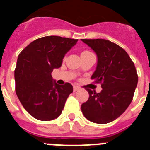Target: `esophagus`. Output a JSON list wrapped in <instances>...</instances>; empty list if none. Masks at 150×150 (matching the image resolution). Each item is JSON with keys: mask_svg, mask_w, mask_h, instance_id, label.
Wrapping results in <instances>:
<instances>
[{"mask_svg": "<svg viewBox=\"0 0 150 150\" xmlns=\"http://www.w3.org/2000/svg\"><path fill=\"white\" fill-rule=\"evenodd\" d=\"M73 89H74V92H76V91H78L79 89V87L76 86H74V87H73Z\"/></svg>", "mask_w": 150, "mask_h": 150, "instance_id": "1", "label": "esophagus"}]
</instances>
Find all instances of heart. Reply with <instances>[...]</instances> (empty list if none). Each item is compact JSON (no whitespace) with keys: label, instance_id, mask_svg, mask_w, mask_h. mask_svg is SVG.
Here are the masks:
<instances>
[{"label":"heart","instance_id":"b5f03b06","mask_svg":"<svg viewBox=\"0 0 150 150\" xmlns=\"http://www.w3.org/2000/svg\"><path fill=\"white\" fill-rule=\"evenodd\" d=\"M86 52H89V51H84V52H82V53H86Z\"/></svg>","mask_w":150,"mask_h":150}]
</instances>
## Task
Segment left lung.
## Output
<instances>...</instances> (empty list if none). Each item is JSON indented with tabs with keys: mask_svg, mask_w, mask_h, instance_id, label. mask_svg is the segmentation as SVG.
<instances>
[{
	"mask_svg": "<svg viewBox=\"0 0 150 150\" xmlns=\"http://www.w3.org/2000/svg\"><path fill=\"white\" fill-rule=\"evenodd\" d=\"M82 41L96 54L97 65L91 79L101 83L103 89L99 93L86 89L89 97L82 104V112L92 122L109 123L121 116L132 100L138 84L135 64L116 43L103 39Z\"/></svg>",
	"mask_w": 150,
	"mask_h": 150,
	"instance_id": "obj_1",
	"label": "left lung"
}]
</instances>
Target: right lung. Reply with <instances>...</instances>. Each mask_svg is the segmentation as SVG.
<instances>
[{"label": "right lung", "mask_w": 150, "mask_h": 150, "mask_svg": "<svg viewBox=\"0 0 150 150\" xmlns=\"http://www.w3.org/2000/svg\"><path fill=\"white\" fill-rule=\"evenodd\" d=\"M77 42L75 39L44 36L29 43L18 57L15 92L25 110L36 119L51 121L61 115L73 87L68 82L57 84L51 72L61 67L66 53Z\"/></svg>", "instance_id": "1"}]
</instances>
